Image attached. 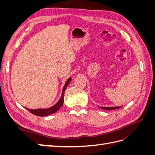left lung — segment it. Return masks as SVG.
Segmentation results:
<instances>
[{
  "label": "left lung",
  "instance_id": "left-lung-1",
  "mask_svg": "<svg viewBox=\"0 0 155 155\" xmlns=\"http://www.w3.org/2000/svg\"><path fill=\"white\" fill-rule=\"evenodd\" d=\"M101 109L104 110H114L117 109H120L121 107V106L120 107H100Z\"/></svg>",
  "mask_w": 155,
  "mask_h": 155
}]
</instances>
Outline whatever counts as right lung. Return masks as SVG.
Wrapping results in <instances>:
<instances>
[{
  "mask_svg": "<svg viewBox=\"0 0 155 155\" xmlns=\"http://www.w3.org/2000/svg\"><path fill=\"white\" fill-rule=\"evenodd\" d=\"M71 79H72L70 78L67 81L66 83H65V85L63 88L62 94H61V98L59 99V100L57 103H56V104L54 105V106L48 108V109H34V110L27 109V108H26V109L28 111H30L33 114L38 116H48V115L55 113V112H57L60 109V108L62 107V105L63 104L64 92H65V90H66V88L69 84V83L70 82V81H71Z\"/></svg>",
  "mask_w": 155,
  "mask_h": 155,
  "instance_id": "right-lung-1",
  "label": "right lung"
}]
</instances>
